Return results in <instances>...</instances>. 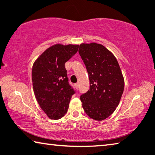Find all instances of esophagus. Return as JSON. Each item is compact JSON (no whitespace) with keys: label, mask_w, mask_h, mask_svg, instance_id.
I'll return each mask as SVG.
<instances>
[{"label":"esophagus","mask_w":155,"mask_h":155,"mask_svg":"<svg viewBox=\"0 0 155 155\" xmlns=\"http://www.w3.org/2000/svg\"><path fill=\"white\" fill-rule=\"evenodd\" d=\"M75 87L76 89H78V83H76V84H75Z\"/></svg>","instance_id":"1"}]
</instances>
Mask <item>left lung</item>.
I'll return each instance as SVG.
<instances>
[{
    "instance_id": "left-lung-1",
    "label": "left lung",
    "mask_w": 155,
    "mask_h": 155,
    "mask_svg": "<svg viewBox=\"0 0 155 155\" xmlns=\"http://www.w3.org/2000/svg\"><path fill=\"white\" fill-rule=\"evenodd\" d=\"M79 54L89 74L90 88L80 96L85 113L94 120L108 118L118 107L124 78L115 56L96 43L80 45Z\"/></svg>"
}]
</instances>
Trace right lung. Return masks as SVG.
Wrapping results in <instances>:
<instances>
[{
  "label": "right lung",
  "mask_w": 155,
  "mask_h": 155,
  "mask_svg": "<svg viewBox=\"0 0 155 155\" xmlns=\"http://www.w3.org/2000/svg\"><path fill=\"white\" fill-rule=\"evenodd\" d=\"M78 48V45H53L33 64L32 81L35 97L51 119L58 120L65 115L75 93L68 82L65 63L77 53Z\"/></svg>",
  "instance_id": "1"
}]
</instances>
